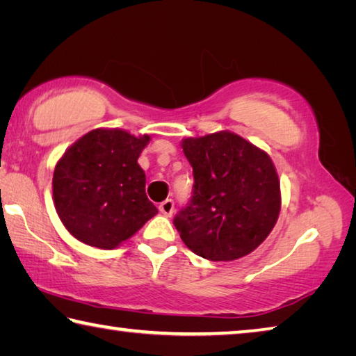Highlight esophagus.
Listing matches in <instances>:
<instances>
[{
	"label": "esophagus",
	"instance_id": "esophagus-1",
	"mask_svg": "<svg viewBox=\"0 0 356 356\" xmlns=\"http://www.w3.org/2000/svg\"><path fill=\"white\" fill-rule=\"evenodd\" d=\"M159 209H160V212L163 213L165 216H171L174 213V201L172 200H166V201H163V202L160 204Z\"/></svg>",
	"mask_w": 356,
	"mask_h": 356
}]
</instances>
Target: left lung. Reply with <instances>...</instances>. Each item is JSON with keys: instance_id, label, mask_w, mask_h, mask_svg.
Wrapping results in <instances>:
<instances>
[{"instance_id": "1", "label": "left lung", "mask_w": 356, "mask_h": 356, "mask_svg": "<svg viewBox=\"0 0 356 356\" xmlns=\"http://www.w3.org/2000/svg\"><path fill=\"white\" fill-rule=\"evenodd\" d=\"M193 197L174 218L184 243L209 261H236L254 251L278 221V172L265 150L232 131L185 138Z\"/></svg>"}]
</instances>
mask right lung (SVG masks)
Segmentation results:
<instances>
[{
  "instance_id": "1",
  "label": "right lung",
  "mask_w": 356,
  "mask_h": 356,
  "mask_svg": "<svg viewBox=\"0 0 356 356\" xmlns=\"http://www.w3.org/2000/svg\"><path fill=\"white\" fill-rule=\"evenodd\" d=\"M149 135L95 129L65 150L53 172V201L65 229L80 242L114 250L159 213L146 196L138 165Z\"/></svg>"
}]
</instances>
